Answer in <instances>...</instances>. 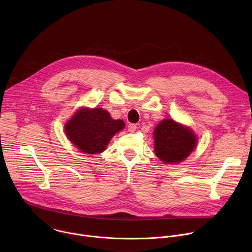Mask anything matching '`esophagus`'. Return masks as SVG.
I'll use <instances>...</instances> for the list:
<instances>
[{
    "mask_svg": "<svg viewBox=\"0 0 252 252\" xmlns=\"http://www.w3.org/2000/svg\"><path fill=\"white\" fill-rule=\"evenodd\" d=\"M127 129H128V131H130V132L134 131V130L136 129V125H134V124H129V125L127 126Z\"/></svg>",
    "mask_w": 252,
    "mask_h": 252,
    "instance_id": "esophagus-1",
    "label": "esophagus"
}]
</instances>
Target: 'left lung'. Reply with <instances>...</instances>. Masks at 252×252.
Returning <instances> with one entry per match:
<instances>
[{
    "label": "left lung",
    "mask_w": 252,
    "mask_h": 252,
    "mask_svg": "<svg viewBox=\"0 0 252 252\" xmlns=\"http://www.w3.org/2000/svg\"><path fill=\"white\" fill-rule=\"evenodd\" d=\"M155 153L165 163H179L196 147V136L188 126L171 119L161 121L155 128Z\"/></svg>",
    "instance_id": "1"
}]
</instances>
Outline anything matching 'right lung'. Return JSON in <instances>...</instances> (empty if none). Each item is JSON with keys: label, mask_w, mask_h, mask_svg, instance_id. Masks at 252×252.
<instances>
[{"label": "right lung", "mask_w": 252, "mask_h": 252, "mask_svg": "<svg viewBox=\"0 0 252 252\" xmlns=\"http://www.w3.org/2000/svg\"><path fill=\"white\" fill-rule=\"evenodd\" d=\"M125 127L122 120H114L100 107H82L64 126L67 138L82 153H102L112 137Z\"/></svg>", "instance_id": "1"}]
</instances>
